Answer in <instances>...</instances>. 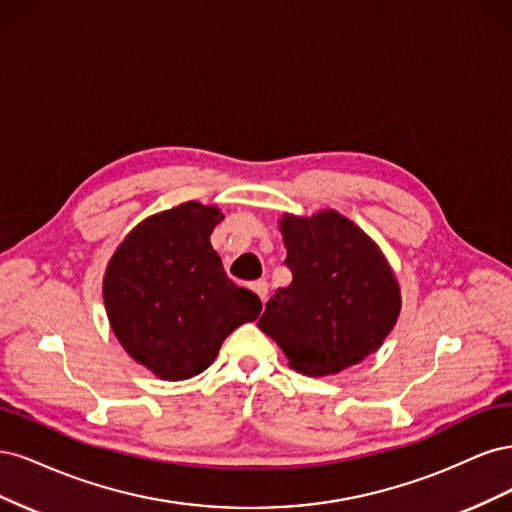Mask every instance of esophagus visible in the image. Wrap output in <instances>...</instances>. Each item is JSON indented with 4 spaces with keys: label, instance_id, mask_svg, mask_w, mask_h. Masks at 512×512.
<instances>
[{
    "label": "esophagus",
    "instance_id": "obj_1",
    "mask_svg": "<svg viewBox=\"0 0 512 512\" xmlns=\"http://www.w3.org/2000/svg\"><path fill=\"white\" fill-rule=\"evenodd\" d=\"M252 290L258 294V299L265 303L267 301V294H269V284L265 280H258L252 284Z\"/></svg>",
    "mask_w": 512,
    "mask_h": 512
}]
</instances>
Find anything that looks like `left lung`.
Listing matches in <instances>:
<instances>
[{"label":"left lung","instance_id":"8db88e82","mask_svg":"<svg viewBox=\"0 0 512 512\" xmlns=\"http://www.w3.org/2000/svg\"><path fill=\"white\" fill-rule=\"evenodd\" d=\"M292 282L277 288L258 327L307 376L337 374L376 352L395 327L401 297L380 247L333 209L282 215Z\"/></svg>","mask_w":512,"mask_h":512}]
</instances>
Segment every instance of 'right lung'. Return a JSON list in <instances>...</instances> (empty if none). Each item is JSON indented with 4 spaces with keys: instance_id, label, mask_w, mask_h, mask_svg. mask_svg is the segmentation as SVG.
Here are the masks:
<instances>
[{
    "instance_id": "right-lung-1",
    "label": "right lung",
    "mask_w": 512,
    "mask_h": 512,
    "mask_svg": "<svg viewBox=\"0 0 512 512\" xmlns=\"http://www.w3.org/2000/svg\"><path fill=\"white\" fill-rule=\"evenodd\" d=\"M218 207L183 203L130 230L104 273V305L119 344L162 380L205 371L224 339L262 303L226 275L211 232Z\"/></svg>"
}]
</instances>
